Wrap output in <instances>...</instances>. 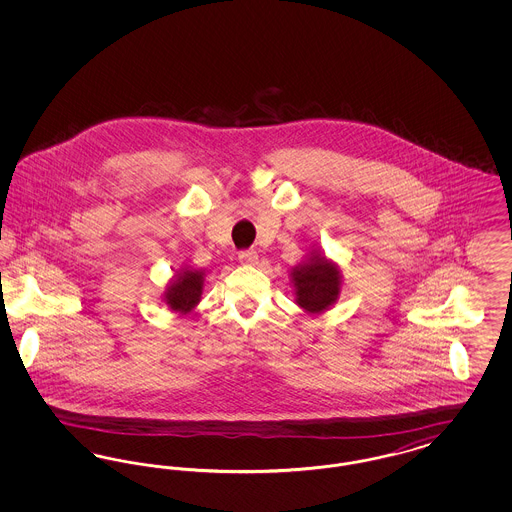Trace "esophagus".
Here are the masks:
<instances>
[{
    "mask_svg": "<svg viewBox=\"0 0 512 512\" xmlns=\"http://www.w3.org/2000/svg\"><path fill=\"white\" fill-rule=\"evenodd\" d=\"M238 261H240L242 265L253 267V265H257V263H259V255H257V251H253V249H247V251H240V255H238Z\"/></svg>",
    "mask_w": 512,
    "mask_h": 512,
    "instance_id": "esophagus-1",
    "label": "esophagus"
}]
</instances>
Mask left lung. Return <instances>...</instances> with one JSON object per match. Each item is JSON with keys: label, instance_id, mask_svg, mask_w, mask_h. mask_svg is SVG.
Instances as JSON below:
<instances>
[{"label": "left lung", "instance_id": "8db88e82", "mask_svg": "<svg viewBox=\"0 0 512 512\" xmlns=\"http://www.w3.org/2000/svg\"><path fill=\"white\" fill-rule=\"evenodd\" d=\"M292 282L297 305L318 315L332 307L340 295V268L315 251L307 261L292 268Z\"/></svg>", "mask_w": 512, "mask_h": 512}]
</instances>
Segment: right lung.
<instances>
[{
	"mask_svg": "<svg viewBox=\"0 0 512 512\" xmlns=\"http://www.w3.org/2000/svg\"><path fill=\"white\" fill-rule=\"evenodd\" d=\"M201 293H203V270L182 268L176 274V280H172L167 286V292L163 297L171 311L188 315L199 303Z\"/></svg>",
	"mask_w": 512,
	"mask_h": 512,
	"instance_id": "1",
	"label": "right lung"
}]
</instances>
